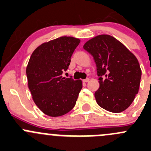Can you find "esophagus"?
I'll return each mask as SVG.
<instances>
[{
	"label": "esophagus",
	"instance_id": "obj_1",
	"mask_svg": "<svg viewBox=\"0 0 151 151\" xmlns=\"http://www.w3.org/2000/svg\"><path fill=\"white\" fill-rule=\"evenodd\" d=\"M89 81V78H86V79H83V82H88Z\"/></svg>",
	"mask_w": 151,
	"mask_h": 151
}]
</instances>
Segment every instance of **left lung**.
<instances>
[{"label":"left lung","mask_w":151,"mask_h":151,"mask_svg":"<svg viewBox=\"0 0 151 151\" xmlns=\"http://www.w3.org/2000/svg\"><path fill=\"white\" fill-rule=\"evenodd\" d=\"M83 48L96 64L100 87L95 97L98 105L114 113L126 110L139 88L142 71L137 58L110 35L97 36Z\"/></svg>","instance_id":"obj_1"}]
</instances>
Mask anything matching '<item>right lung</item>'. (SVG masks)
Returning <instances> with one entry per match:
<instances>
[{
	"label": "right lung",
	"instance_id": "obj_1",
	"mask_svg": "<svg viewBox=\"0 0 151 151\" xmlns=\"http://www.w3.org/2000/svg\"><path fill=\"white\" fill-rule=\"evenodd\" d=\"M79 43L74 37H59L39 46L29 59L26 68L28 88L36 105L50 117L71 111L82 89L81 80L62 76Z\"/></svg>",
	"mask_w": 151,
	"mask_h": 151
}]
</instances>
